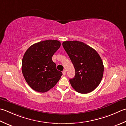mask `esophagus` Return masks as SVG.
<instances>
[{
	"label": "esophagus",
	"mask_w": 126,
	"mask_h": 126,
	"mask_svg": "<svg viewBox=\"0 0 126 126\" xmlns=\"http://www.w3.org/2000/svg\"><path fill=\"white\" fill-rule=\"evenodd\" d=\"M63 74L64 75H65V74H66V70H64L63 71Z\"/></svg>",
	"instance_id": "1"
}]
</instances>
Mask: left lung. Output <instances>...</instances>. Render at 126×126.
I'll list each match as a JSON object with an SVG mask.
<instances>
[{"label": "left lung", "mask_w": 126, "mask_h": 126, "mask_svg": "<svg viewBox=\"0 0 126 126\" xmlns=\"http://www.w3.org/2000/svg\"><path fill=\"white\" fill-rule=\"evenodd\" d=\"M62 45L75 70L74 78L69 80L72 87L82 94L92 92L99 85L104 72L99 54L81 41H64Z\"/></svg>", "instance_id": "1"}]
</instances>
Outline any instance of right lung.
I'll return each mask as SVG.
<instances>
[{"mask_svg":"<svg viewBox=\"0 0 126 126\" xmlns=\"http://www.w3.org/2000/svg\"><path fill=\"white\" fill-rule=\"evenodd\" d=\"M61 46L56 40L42 41L28 48L22 59V71L28 85L39 92H46L60 80L62 73L52 60Z\"/></svg>","mask_w":126,"mask_h":126,"instance_id":"right-lung-1","label":"right lung"}]
</instances>
